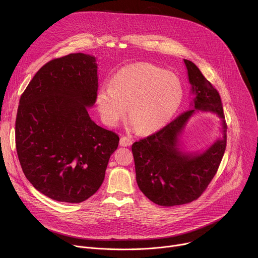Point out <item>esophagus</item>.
Returning a JSON list of instances; mask_svg holds the SVG:
<instances>
[{"instance_id":"esophagus-1","label":"esophagus","mask_w":258,"mask_h":258,"mask_svg":"<svg viewBox=\"0 0 258 258\" xmlns=\"http://www.w3.org/2000/svg\"><path fill=\"white\" fill-rule=\"evenodd\" d=\"M119 144H120V146L127 147V146H131L133 144V140H131L127 137H121L120 141H119Z\"/></svg>"}]
</instances>
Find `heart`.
<instances>
[{"label":"heart","mask_w":258,"mask_h":258,"mask_svg":"<svg viewBox=\"0 0 258 258\" xmlns=\"http://www.w3.org/2000/svg\"><path fill=\"white\" fill-rule=\"evenodd\" d=\"M182 88L170 72L148 63H136L119 69L109 88H101L97 106L102 120L115 126L127 114L144 134L162 128L176 112Z\"/></svg>","instance_id":"heart-1"}]
</instances>
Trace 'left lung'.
Here are the masks:
<instances>
[{
	"label": "left lung",
	"mask_w": 258,
	"mask_h": 258,
	"mask_svg": "<svg viewBox=\"0 0 258 258\" xmlns=\"http://www.w3.org/2000/svg\"><path fill=\"white\" fill-rule=\"evenodd\" d=\"M183 61L196 95L192 106L213 111L223 119V138L202 155L181 153L177 137L195 112L191 108L158 132L133 144L138 186L147 198L162 206L187 204L198 199L216 174L227 147L228 126L219 93L192 61Z\"/></svg>",
	"instance_id": "left-lung-1"
}]
</instances>
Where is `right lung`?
<instances>
[{
  "label": "right lung",
  "mask_w": 258,
  "mask_h": 258,
  "mask_svg": "<svg viewBox=\"0 0 258 258\" xmlns=\"http://www.w3.org/2000/svg\"><path fill=\"white\" fill-rule=\"evenodd\" d=\"M97 91L95 58L77 53L42 66L20 97L17 156L31 185L53 200L89 199L117 149L118 135L97 125L88 113Z\"/></svg>",
  "instance_id": "add662e5"
}]
</instances>
